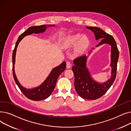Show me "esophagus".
Segmentation results:
<instances>
[{"label":"esophagus","instance_id":"1","mask_svg":"<svg viewBox=\"0 0 131 131\" xmlns=\"http://www.w3.org/2000/svg\"><path fill=\"white\" fill-rule=\"evenodd\" d=\"M66 67L67 68H70L71 67V64L70 62H69V61L66 62Z\"/></svg>","mask_w":131,"mask_h":131}]
</instances>
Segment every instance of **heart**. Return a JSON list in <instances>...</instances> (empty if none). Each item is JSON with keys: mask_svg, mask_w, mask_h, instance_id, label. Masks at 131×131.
Masks as SVG:
<instances>
[{"mask_svg": "<svg viewBox=\"0 0 131 131\" xmlns=\"http://www.w3.org/2000/svg\"><path fill=\"white\" fill-rule=\"evenodd\" d=\"M90 43V41L86 36L81 34H74L68 36L64 41V46L66 48H71L76 46V51L81 52L85 50Z\"/></svg>", "mask_w": 131, "mask_h": 131, "instance_id": "heart-1", "label": "heart"}]
</instances>
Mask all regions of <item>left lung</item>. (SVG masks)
<instances>
[{"label":"left lung","instance_id":"obj_1","mask_svg":"<svg viewBox=\"0 0 131 131\" xmlns=\"http://www.w3.org/2000/svg\"><path fill=\"white\" fill-rule=\"evenodd\" d=\"M86 27L94 33L96 40L102 39L100 42L96 47L105 43H108L112 47L111 66L112 67V75L111 79L105 83L100 84L92 79L86 67V55L77 58L73 61L74 65L72 67V71L74 75V86L76 91L81 97L84 99L95 100L105 94L114 83L116 77L119 51L116 41L111 35L97 27Z\"/></svg>","mask_w":131,"mask_h":131}]
</instances>
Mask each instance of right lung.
<instances>
[{
	"mask_svg": "<svg viewBox=\"0 0 131 131\" xmlns=\"http://www.w3.org/2000/svg\"><path fill=\"white\" fill-rule=\"evenodd\" d=\"M54 25H47L48 26H53ZM47 26L46 25H42L40 26H31L26 31L22 33L18 38L16 41L15 47L13 52V74L14 80L16 84L20 89L23 94L26 97L34 101H40L41 100H44L47 99L51 95V93L53 91L55 86L56 85L57 80L59 77L60 74L63 72L66 69V63L65 61H63L60 65L54 68L52 71L50 73L49 75L45 80L43 83L40 86L32 89H26L20 85L17 79L14 71V64L15 61V55L17 46L19 42L20 41L23 37L26 36L30 35L32 33H42L46 31Z\"/></svg>",
	"mask_w": 131,
	"mask_h": 131,
	"instance_id": "right-lung-1",
	"label": "right lung"
}]
</instances>
